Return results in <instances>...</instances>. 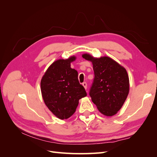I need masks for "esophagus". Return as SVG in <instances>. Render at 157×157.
Returning a JSON list of instances; mask_svg holds the SVG:
<instances>
[{
	"instance_id": "esophagus-1",
	"label": "esophagus",
	"mask_w": 157,
	"mask_h": 157,
	"mask_svg": "<svg viewBox=\"0 0 157 157\" xmlns=\"http://www.w3.org/2000/svg\"><path fill=\"white\" fill-rule=\"evenodd\" d=\"M82 86L84 87V88L85 89H87V83L86 82H84L83 83H82Z\"/></svg>"
}]
</instances>
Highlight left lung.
Returning a JSON list of instances; mask_svg holds the SVG:
<instances>
[{
    "mask_svg": "<svg viewBox=\"0 0 157 157\" xmlns=\"http://www.w3.org/2000/svg\"><path fill=\"white\" fill-rule=\"evenodd\" d=\"M82 58L93 64L94 78L89 92L92 101L103 115L108 117L115 115L129 93L126 70L107 56L95 58L84 54Z\"/></svg>",
    "mask_w": 157,
    "mask_h": 157,
    "instance_id": "obj_1",
    "label": "left lung"
}]
</instances>
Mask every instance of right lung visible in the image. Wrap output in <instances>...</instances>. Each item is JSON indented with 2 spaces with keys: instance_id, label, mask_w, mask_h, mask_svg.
<instances>
[{
  "instance_id": "right-lung-1",
  "label": "right lung",
  "mask_w": 157,
  "mask_h": 157,
  "mask_svg": "<svg viewBox=\"0 0 157 157\" xmlns=\"http://www.w3.org/2000/svg\"><path fill=\"white\" fill-rule=\"evenodd\" d=\"M75 56L58 59L47 69L40 82L42 98L49 110L60 119H67L75 113L80 99L87 96L79 83L78 72L71 68Z\"/></svg>"
}]
</instances>
